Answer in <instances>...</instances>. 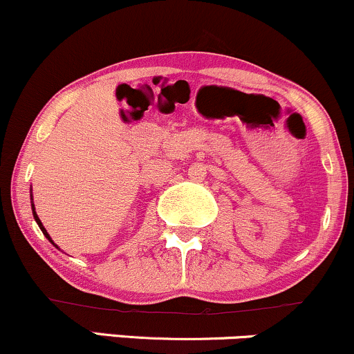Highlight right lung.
<instances>
[{"mask_svg": "<svg viewBox=\"0 0 354 354\" xmlns=\"http://www.w3.org/2000/svg\"><path fill=\"white\" fill-rule=\"evenodd\" d=\"M33 216H35V219H36V223H38V225H39V228H41V231H43V234H44V236H46V238H48V239H50V241L53 243V239L50 238V234H48V231H46V230H44V226L41 225V221H39L38 214H36V211H35V206H33ZM53 245H55V243H53Z\"/></svg>", "mask_w": 354, "mask_h": 354, "instance_id": "obj_1", "label": "right lung"}]
</instances>
